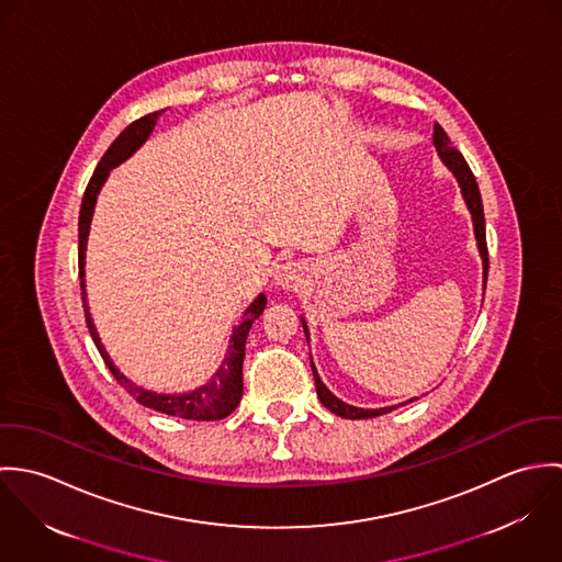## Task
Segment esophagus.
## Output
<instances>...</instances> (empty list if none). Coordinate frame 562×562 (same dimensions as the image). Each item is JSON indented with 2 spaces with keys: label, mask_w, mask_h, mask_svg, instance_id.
<instances>
[{
  "label": "esophagus",
  "mask_w": 562,
  "mask_h": 562,
  "mask_svg": "<svg viewBox=\"0 0 562 562\" xmlns=\"http://www.w3.org/2000/svg\"><path fill=\"white\" fill-rule=\"evenodd\" d=\"M305 279V268L299 261L281 263L274 272V283L283 290H296Z\"/></svg>",
  "instance_id": "esophagus-1"
}]
</instances>
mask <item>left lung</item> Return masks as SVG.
<instances>
[{"instance_id":"obj_1","label":"left lung","mask_w":562,"mask_h":562,"mask_svg":"<svg viewBox=\"0 0 562 562\" xmlns=\"http://www.w3.org/2000/svg\"><path fill=\"white\" fill-rule=\"evenodd\" d=\"M432 143L441 156V160L446 161V166L457 175L459 183H461V192L465 196V203L472 212V218H474V234H476V240H479V248H481L482 268H484V285H486V272H488V250H486V234H484V212H482V199L481 190H479V183H476V177L470 168V164L465 161V158L461 156V151L450 143L448 134L443 132V127L439 123H435V134H432ZM303 328H305V335H307V341H310V330H307V324L303 321ZM312 372H314V381H316V392H318V398L322 404L333 411L335 415L339 417H348V419H370V417H379L383 413H390L394 411V406H385V408H357V406H350L346 402L335 398L321 381L318 372H316V366L312 361ZM415 401V398H413ZM408 401V402H413Z\"/></svg>"}]
</instances>
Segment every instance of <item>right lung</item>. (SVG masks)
Instances as JSON below:
<instances>
[{
  "label": "right lung",
  "instance_id": "1",
  "mask_svg": "<svg viewBox=\"0 0 562 562\" xmlns=\"http://www.w3.org/2000/svg\"><path fill=\"white\" fill-rule=\"evenodd\" d=\"M160 112H151L147 116H140L138 121H134L132 125H127L119 138L110 145V149L103 154V158L97 164L83 199H81L80 207V248H78V261H80V283H81V303H83V316L86 324L90 330V337L99 350V355L103 357L105 366L110 368L112 376L119 381V385H123L136 401L149 408H156L166 415H175L181 419H194V422H214V419H223L227 417L232 411H236V406L240 404L241 398V361H244V344H246V335L248 328L252 326V322L261 316V312L266 310V296L259 294L250 307L244 312V321L240 326L234 328L232 335V344L227 350V357L223 361V366L218 368V372L210 379L207 385L190 392V394H156V392H147L138 385H134L127 376H123L116 366L110 361L97 330L94 324L90 321L88 314V305H86V292H83V252H86V238H88V229H90V218H92V210H94V201L97 194L103 186V181L110 175V168L119 166L121 161L127 160L154 132L156 121L160 116Z\"/></svg>",
  "mask_w": 562,
  "mask_h": 562
}]
</instances>
